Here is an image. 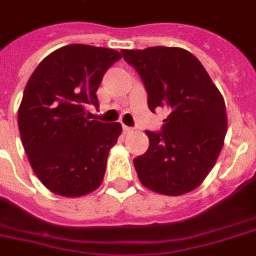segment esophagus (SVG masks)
<instances>
[{"instance_id": "1", "label": "esophagus", "mask_w": 256, "mask_h": 256, "mask_svg": "<svg viewBox=\"0 0 256 256\" xmlns=\"http://www.w3.org/2000/svg\"><path fill=\"white\" fill-rule=\"evenodd\" d=\"M124 134H130V132H132V128H128V126L124 124Z\"/></svg>"}]
</instances>
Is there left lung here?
Here are the masks:
<instances>
[{"instance_id":"1","label":"left lung","mask_w":256,"mask_h":256,"mask_svg":"<svg viewBox=\"0 0 256 256\" xmlns=\"http://www.w3.org/2000/svg\"><path fill=\"white\" fill-rule=\"evenodd\" d=\"M140 74L152 112H168L162 130L146 132L148 148L134 160L140 183L158 194H186L204 180L227 132L222 94L195 56L180 48L120 50Z\"/></svg>"}]
</instances>
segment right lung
I'll list each match as a JSON object with an SVG mask.
<instances>
[{"label":"right lung","instance_id":"1","mask_svg":"<svg viewBox=\"0 0 256 256\" xmlns=\"http://www.w3.org/2000/svg\"><path fill=\"white\" fill-rule=\"evenodd\" d=\"M120 53L90 45L64 46L34 70L18 108V128L32 168L46 188L82 196L104 180L110 148L122 126L90 120L102 77Z\"/></svg>","mask_w":256,"mask_h":256}]
</instances>
